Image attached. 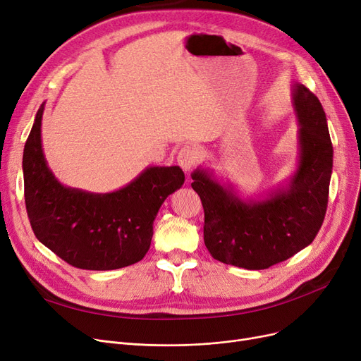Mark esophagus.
Wrapping results in <instances>:
<instances>
[{
    "instance_id": "esophagus-1",
    "label": "esophagus",
    "mask_w": 361,
    "mask_h": 361,
    "mask_svg": "<svg viewBox=\"0 0 361 361\" xmlns=\"http://www.w3.org/2000/svg\"><path fill=\"white\" fill-rule=\"evenodd\" d=\"M197 159H199L197 150H196L195 147H192V146L183 147V149L178 152V155H177V162H178V165H180L184 171H190V169L195 166V164L197 162Z\"/></svg>"
}]
</instances>
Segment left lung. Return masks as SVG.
Wrapping results in <instances>:
<instances>
[{
  "mask_svg": "<svg viewBox=\"0 0 361 361\" xmlns=\"http://www.w3.org/2000/svg\"><path fill=\"white\" fill-rule=\"evenodd\" d=\"M293 101L300 124V158L286 185L262 200H241L209 171L192 174V187L204 211V245L222 263L268 269L307 247L324 224L334 157L326 116L305 85L293 86Z\"/></svg>",
  "mask_w": 361,
  "mask_h": 361,
  "instance_id": "obj_1",
  "label": "left lung"
}]
</instances>
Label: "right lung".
<instances>
[{"instance_id": "1", "label": "right lung", "mask_w": 361, "mask_h": 361, "mask_svg": "<svg viewBox=\"0 0 361 361\" xmlns=\"http://www.w3.org/2000/svg\"><path fill=\"white\" fill-rule=\"evenodd\" d=\"M44 104L23 152L25 203L32 230L44 245L74 268L111 271L145 257L164 200L184 184L180 166H149L112 193L63 185L47 165L41 123Z\"/></svg>"}]
</instances>
